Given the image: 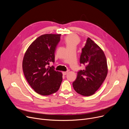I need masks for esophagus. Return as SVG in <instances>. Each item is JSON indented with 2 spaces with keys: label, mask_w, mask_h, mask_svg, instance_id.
I'll return each mask as SVG.
<instances>
[{
  "label": "esophagus",
  "mask_w": 129,
  "mask_h": 129,
  "mask_svg": "<svg viewBox=\"0 0 129 129\" xmlns=\"http://www.w3.org/2000/svg\"><path fill=\"white\" fill-rule=\"evenodd\" d=\"M68 73V72H63V74L64 75H66V74Z\"/></svg>",
  "instance_id": "34e87169"
}]
</instances>
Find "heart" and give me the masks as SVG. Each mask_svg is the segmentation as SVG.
<instances>
[{
  "label": "heart",
  "mask_w": 129,
  "mask_h": 129,
  "mask_svg": "<svg viewBox=\"0 0 129 129\" xmlns=\"http://www.w3.org/2000/svg\"><path fill=\"white\" fill-rule=\"evenodd\" d=\"M65 42L67 47L73 46H76L80 42V39L76 35H71L65 38Z\"/></svg>",
  "instance_id": "obj_1"
}]
</instances>
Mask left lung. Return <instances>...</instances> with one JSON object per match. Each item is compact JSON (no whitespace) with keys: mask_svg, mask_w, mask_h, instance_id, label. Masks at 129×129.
<instances>
[{"mask_svg":"<svg viewBox=\"0 0 129 129\" xmlns=\"http://www.w3.org/2000/svg\"><path fill=\"white\" fill-rule=\"evenodd\" d=\"M80 63L85 66V69L77 73V78L73 83V88L82 96L92 95L106 79L108 65L104 51L89 38L82 49Z\"/></svg>","mask_w":129,"mask_h":129,"instance_id":"1","label":"left lung"}]
</instances>
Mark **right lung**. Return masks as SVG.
<instances>
[{
	"label": "right lung",
	"mask_w": 129,
	"mask_h": 129,
	"mask_svg": "<svg viewBox=\"0 0 129 129\" xmlns=\"http://www.w3.org/2000/svg\"><path fill=\"white\" fill-rule=\"evenodd\" d=\"M61 34H45L26 50L22 61L24 76L36 92L43 96L56 92L62 82V73L48 66L55 62V52Z\"/></svg>",
	"instance_id": "add662e5"
}]
</instances>
